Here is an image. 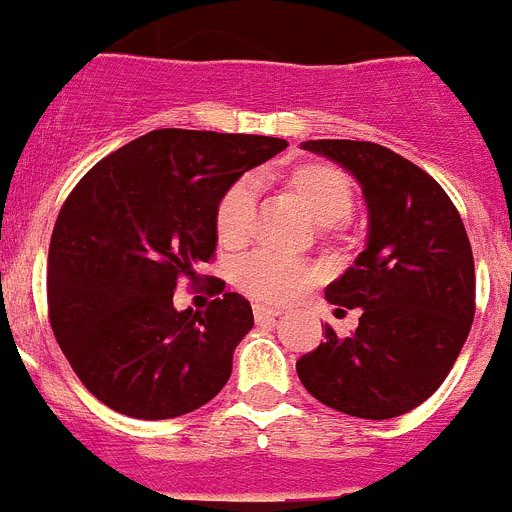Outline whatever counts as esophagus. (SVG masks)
Returning <instances> with one entry per match:
<instances>
[{
	"mask_svg": "<svg viewBox=\"0 0 512 512\" xmlns=\"http://www.w3.org/2000/svg\"><path fill=\"white\" fill-rule=\"evenodd\" d=\"M279 315H282L279 307H266V305L253 307V318H256V323H269V320H277Z\"/></svg>",
	"mask_w": 512,
	"mask_h": 512,
	"instance_id": "esophagus-1",
	"label": "esophagus"
}]
</instances>
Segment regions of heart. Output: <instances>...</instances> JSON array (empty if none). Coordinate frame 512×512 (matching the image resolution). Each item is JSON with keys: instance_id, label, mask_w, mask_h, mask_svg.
I'll use <instances>...</instances> for the list:
<instances>
[{"instance_id": "b5f03b06", "label": "heart", "mask_w": 512, "mask_h": 512, "mask_svg": "<svg viewBox=\"0 0 512 512\" xmlns=\"http://www.w3.org/2000/svg\"><path fill=\"white\" fill-rule=\"evenodd\" d=\"M287 184L318 223H338L354 207V184L348 174L328 161H302L287 171ZM256 217V184L251 179L235 182L220 197L215 210L217 241L238 248L248 241ZM320 269L305 261L277 253H251L235 266V284L253 300L266 305L295 302L315 287Z\"/></svg>"}]
</instances>
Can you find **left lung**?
Segmentation results:
<instances>
[{"label": "left lung", "instance_id": "obj_1", "mask_svg": "<svg viewBox=\"0 0 512 512\" xmlns=\"http://www.w3.org/2000/svg\"><path fill=\"white\" fill-rule=\"evenodd\" d=\"M302 148L354 174L369 238L325 289L341 312L361 307L359 328L341 338L325 325V341L297 361V377L338 413L397 418L441 387L472 328L467 230L441 184L390 148L369 140H307Z\"/></svg>", "mask_w": 512, "mask_h": 512}]
</instances>
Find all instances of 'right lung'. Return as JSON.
I'll return each instance as SVG.
<instances>
[{"instance_id": "1", "label": "right lung", "mask_w": 512, "mask_h": 512, "mask_svg": "<svg viewBox=\"0 0 512 512\" xmlns=\"http://www.w3.org/2000/svg\"><path fill=\"white\" fill-rule=\"evenodd\" d=\"M287 148L266 135L164 128L84 174L58 212L48 251V318L81 384L140 420L202 408L233 372L253 328L246 297L207 282L205 312L176 310L215 256L217 202L248 169Z\"/></svg>"}]
</instances>
